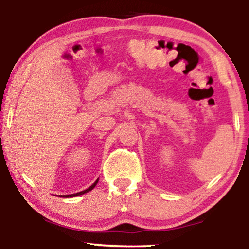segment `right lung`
Listing matches in <instances>:
<instances>
[{
    "mask_svg": "<svg viewBox=\"0 0 249 249\" xmlns=\"http://www.w3.org/2000/svg\"><path fill=\"white\" fill-rule=\"evenodd\" d=\"M97 182H98V179L96 180V181H95L93 185H91L89 188H87V189H85V190H83V192H79V193H77V194H71V195H61V197H64V198H68V197H76V196H79V195H83V194H86V193H88V192H90L91 189L94 188L95 186L97 185Z\"/></svg>",
    "mask_w": 249,
    "mask_h": 249,
    "instance_id": "right-lung-1",
    "label": "right lung"
}]
</instances>
